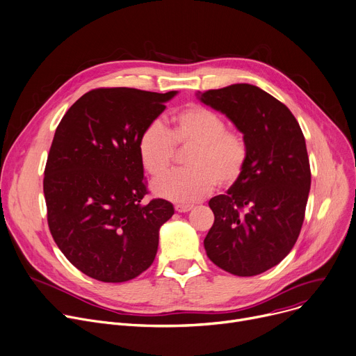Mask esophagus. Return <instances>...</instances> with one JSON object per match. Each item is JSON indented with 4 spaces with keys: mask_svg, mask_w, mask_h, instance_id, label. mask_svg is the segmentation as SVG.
Returning <instances> with one entry per match:
<instances>
[{
    "mask_svg": "<svg viewBox=\"0 0 356 356\" xmlns=\"http://www.w3.org/2000/svg\"><path fill=\"white\" fill-rule=\"evenodd\" d=\"M175 209H176V211H179V213H186V211H191V210L193 209V204H184V203H177V204L175 206Z\"/></svg>",
    "mask_w": 356,
    "mask_h": 356,
    "instance_id": "1",
    "label": "esophagus"
}]
</instances>
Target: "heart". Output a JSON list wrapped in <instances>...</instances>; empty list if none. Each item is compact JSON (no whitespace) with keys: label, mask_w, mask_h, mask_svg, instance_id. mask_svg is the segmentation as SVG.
Returning a JSON list of instances; mask_svg holds the SVG:
<instances>
[{"label":"heart","mask_w":356,"mask_h":356,"mask_svg":"<svg viewBox=\"0 0 356 356\" xmlns=\"http://www.w3.org/2000/svg\"><path fill=\"white\" fill-rule=\"evenodd\" d=\"M192 147L187 168L153 183L156 196L173 202H196L213 187L238 181L248 160V145L238 130L226 129L223 117L199 104H188L172 117L169 131L159 120L150 122L138 137V156L152 177L172 170L176 147Z\"/></svg>","instance_id":"heart-1"}]
</instances>
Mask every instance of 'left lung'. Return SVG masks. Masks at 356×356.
<instances>
[{"instance_id":"1","label":"left lung","mask_w":356,"mask_h":356,"mask_svg":"<svg viewBox=\"0 0 356 356\" xmlns=\"http://www.w3.org/2000/svg\"><path fill=\"white\" fill-rule=\"evenodd\" d=\"M196 96L225 114L248 145L241 179L209 202L215 222L203 242L207 257L236 276L264 273L289 254L303 223L311 191L303 133L291 110L256 86Z\"/></svg>"}]
</instances>
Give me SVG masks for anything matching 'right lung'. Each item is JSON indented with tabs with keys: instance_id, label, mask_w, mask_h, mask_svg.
<instances>
[{
	"instance_id": "right-lung-1",
	"label": "right lung",
	"mask_w": 356,
	"mask_h": 356,
	"mask_svg": "<svg viewBox=\"0 0 356 356\" xmlns=\"http://www.w3.org/2000/svg\"><path fill=\"white\" fill-rule=\"evenodd\" d=\"M177 91L97 88L61 118L44 172L53 239L79 270L118 283L143 273L157 253L170 202H143L138 137Z\"/></svg>"
}]
</instances>
